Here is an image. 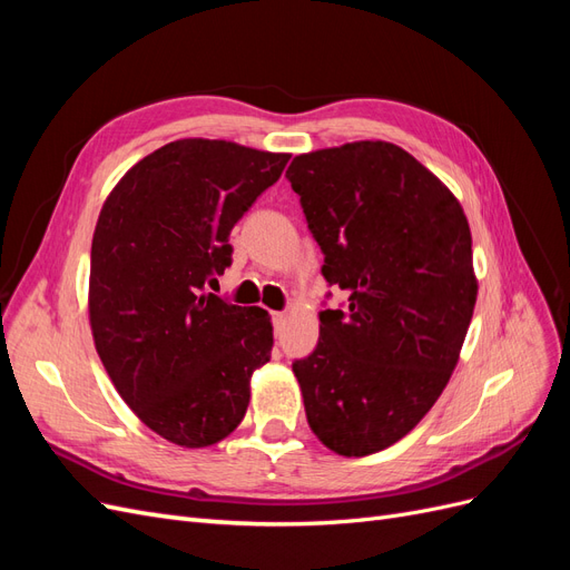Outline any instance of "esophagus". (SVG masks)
Listing matches in <instances>:
<instances>
[{
	"label": "esophagus",
	"mask_w": 570,
	"mask_h": 570,
	"mask_svg": "<svg viewBox=\"0 0 570 570\" xmlns=\"http://www.w3.org/2000/svg\"><path fill=\"white\" fill-rule=\"evenodd\" d=\"M271 321H273L275 333H281L283 327H285V323H287V316H285V314H281V312H275V314H271Z\"/></svg>",
	"instance_id": "34e87169"
}]
</instances>
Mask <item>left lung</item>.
<instances>
[{"label":"left lung","mask_w":570,"mask_h":570,"mask_svg":"<svg viewBox=\"0 0 570 570\" xmlns=\"http://www.w3.org/2000/svg\"><path fill=\"white\" fill-rule=\"evenodd\" d=\"M323 278L350 306L318 314L316 350L292 364L308 428L340 456L400 442L446 387L478 281L459 199L383 140L299 154L287 168Z\"/></svg>","instance_id":"obj_1"}]
</instances>
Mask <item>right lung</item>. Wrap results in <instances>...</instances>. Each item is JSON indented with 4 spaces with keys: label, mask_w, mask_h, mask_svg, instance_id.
I'll return each instance as SVG.
<instances>
[{
    "label": "right lung",
    "mask_w": 570,
    "mask_h": 570,
    "mask_svg": "<svg viewBox=\"0 0 570 570\" xmlns=\"http://www.w3.org/2000/svg\"><path fill=\"white\" fill-rule=\"evenodd\" d=\"M287 161L187 137L137 161L99 212L88 297L97 354L135 416L187 450L233 433L252 373L271 358L268 312L206 285L233 264V226Z\"/></svg>",
    "instance_id": "1"
}]
</instances>
